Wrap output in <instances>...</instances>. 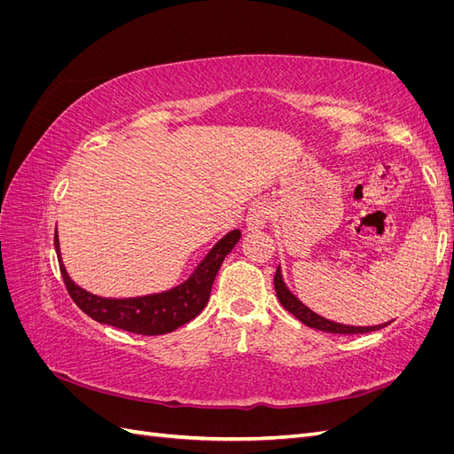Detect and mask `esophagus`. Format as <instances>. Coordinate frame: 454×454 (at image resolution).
Wrapping results in <instances>:
<instances>
[{"label": "esophagus", "instance_id": "34e87169", "mask_svg": "<svg viewBox=\"0 0 454 454\" xmlns=\"http://www.w3.org/2000/svg\"><path fill=\"white\" fill-rule=\"evenodd\" d=\"M270 217V208L267 202H255L250 206L248 214H246V227L248 231H261L267 227V222Z\"/></svg>", "mask_w": 454, "mask_h": 454}]
</instances>
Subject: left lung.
Segmentation results:
<instances>
[{
	"instance_id": "left-lung-1",
	"label": "left lung",
	"mask_w": 454,
	"mask_h": 454,
	"mask_svg": "<svg viewBox=\"0 0 454 454\" xmlns=\"http://www.w3.org/2000/svg\"><path fill=\"white\" fill-rule=\"evenodd\" d=\"M274 290H277V297L282 303V307L292 312L297 320L303 322L309 327L314 329H320V332H327V333H339V335H354V333H369V332H375V329H380L387 324H379V325H347V324H339L333 320H327L324 316L316 314L312 309H309L303 301H301L290 287L286 286L284 277H282V269L278 265L277 274H274Z\"/></svg>"
}]
</instances>
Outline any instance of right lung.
<instances>
[{
    "mask_svg": "<svg viewBox=\"0 0 454 454\" xmlns=\"http://www.w3.org/2000/svg\"><path fill=\"white\" fill-rule=\"evenodd\" d=\"M240 237L242 232L239 229L229 231L212 246L210 252L200 259V263L182 284L170 287V290L138 297H102L83 290L70 278L64 267L59 232H54V250L59 255L67 294L92 320L138 335H164L193 320L206 307L215 274Z\"/></svg>",
    "mask_w": 454,
    "mask_h": 454,
    "instance_id": "1",
    "label": "right lung"
}]
</instances>
